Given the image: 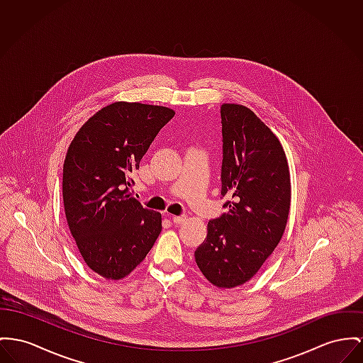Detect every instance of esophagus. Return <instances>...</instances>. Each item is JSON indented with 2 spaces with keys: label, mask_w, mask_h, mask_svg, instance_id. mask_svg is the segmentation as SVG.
<instances>
[{
  "label": "esophagus",
  "mask_w": 363,
  "mask_h": 363,
  "mask_svg": "<svg viewBox=\"0 0 363 363\" xmlns=\"http://www.w3.org/2000/svg\"><path fill=\"white\" fill-rule=\"evenodd\" d=\"M172 220H173L174 224H183L187 220V218L186 216H173Z\"/></svg>",
  "instance_id": "1"
}]
</instances>
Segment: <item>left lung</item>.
<instances>
[{"mask_svg": "<svg viewBox=\"0 0 363 363\" xmlns=\"http://www.w3.org/2000/svg\"><path fill=\"white\" fill-rule=\"evenodd\" d=\"M221 196L227 213L208 223L194 256L218 288H235L260 269L281 241L290 209L288 160L278 138L250 108L224 103Z\"/></svg>", "mask_w": 363, "mask_h": 363, "instance_id": "left-lung-1", "label": "left lung"}]
</instances>
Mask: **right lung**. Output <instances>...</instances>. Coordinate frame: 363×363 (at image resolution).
Returning a JSON list of instances; mask_svg holds the SVG:
<instances>
[{
    "mask_svg": "<svg viewBox=\"0 0 363 363\" xmlns=\"http://www.w3.org/2000/svg\"><path fill=\"white\" fill-rule=\"evenodd\" d=\"M174 111L116 101L74 136L63 165V203L86 266L118 281L145 260L162 230L161 213L130 196L132 173Z\"/></svg>",
    "mask_w": 363,
    "mask_h": 363,
    "instance_id": "add662e5",
    "label": "right lung"
}]
</instances>
